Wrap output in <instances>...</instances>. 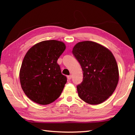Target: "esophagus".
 Segmentation results:
<instances>
[{"instance_id": "34e87169", "label": "esophagus", "mask_w": 135, "mask_h": 135, "mask_svg": "<svg viewBox=\"0 0 135 135\" xmlns=\"http://www.w3.org/2000/svg\"><path fill=\"white\" fill-rule=\"evenodd\" d=\"M71 78H72V76H71V75H70V76H67L68 80H71Z\"/></svg>"}]
</instances>
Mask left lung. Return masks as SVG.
I'll use <instances>...</instances> for the list:
<instances>
[{"label": "left lung", "mask_w": 135, "mask_h": 135, "mask_svg": "<svg viewBox=\"0 0 135 135\" xmlns=\"http://www.w3.org/2000/svg\"><path fill=\"white\" fill-rule=\"evenodd\" d=\"M72 52L83 70V81L77 86L79 97L91 105L102 103L113 94L119 79L113 54L91 41L77 43Z\"/></svg>", "instance_id": "1"}]
</instances>
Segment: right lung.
<instances>
[{
    "label": "right lung",
    "mask_w": 135,
    "mask_h": 135,
    "mask_svg": "<svg viewBox=\"0 0 135 135\" xmlns=\"http://www.w3.org/2000/svg\"><path fill=\"white\" fill-rule=\"evenodd\" d=\"M65 48L60 41L45 40L26 53L20 68V83L25 94L33 102L47 105L61 95L67 79L57 61Z\"/></svg>",
    "instance_id": "obj_1"
}]
</instances>
